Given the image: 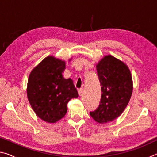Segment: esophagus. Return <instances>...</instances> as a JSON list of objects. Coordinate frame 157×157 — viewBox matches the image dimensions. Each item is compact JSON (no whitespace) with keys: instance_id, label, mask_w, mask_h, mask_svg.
Segmentation results:
<instances>
[{"instance_id":"1","label":"esophagus","mask_w":157,"mask_h":157,"mask_svg":"<svg viewBox=\"0 0 157 157\" xmlns=\"http://www.w3.org/2000/svg\"><path fill=\"white\" fill-rule=\"evenodd\" d=\"M82 91H83V89H82V88H81V89H78V94H79V95H81V94H82Z\"/></svg>"}]
</instances>
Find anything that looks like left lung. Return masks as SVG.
I'll return each mask as SVG.
<instances>
[{"mask_svg": "<svg viewBox=\"0 0 157 157\" xmlns=\"http://www.w3.org/2000/svg\"><path fill=\"white\" fill-rule=\"evenodd\" d=\"M102 95L99 107L90 112L99 123L111 122L121 115L131 98L133 81L129 68L112 55H106L96 64Z\"/></svg>", "mask_w": 157, "mask_h": 157, "instance_id": "1", "label": "left lung"}]
</instances>
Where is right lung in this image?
Segmentation results:
<instances>
[{
  "label": "right lung",
  "mask_w": 157,
  "mask_h": 157,
  "mask_svg": "<svg viewBox=\"0 0 157 157\" xmlns=\"http://www.w3.org/2000/svg\"><path fill=\"white\" fill-rule=\"evenodd\" d=\"M69 59L68 61H71ZM65 61L48 56L29 75L27 96L36 116L49 123L62 119L67 112L71 99L79 96L73 79H66Z\"/></svg>",
  "instance_id": "add662e5"
}]
</instances>
